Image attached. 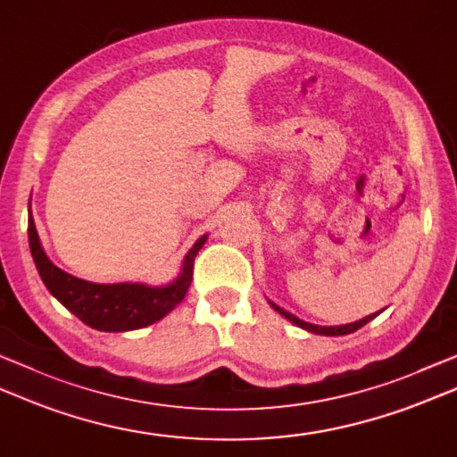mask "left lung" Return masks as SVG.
<instances>
[{
  "mask_svg": "<svg viewBox=\"0 0 457 457\" xmlns=\"http://www.w3.org/2000/svg\"><path fill=\"white\" fill-rule=\"evenodd\" d=\"M270 305L279 312V315H283L285 319L287 320H291L293 325H297V327H301V328H305V330H309V333H315V335H325V337H338V335H348V333H354V330H359L361 327H364L366 323H370V320L374 319V317H378L382 311H378V312H372V315H369V317H364V319H361V320H356V323H351V325H338V327H320V325H311V323H305V320H301L299 317H295V315H291L289 311H285V309H281L279 305H275L273 301H270Z\"/></svg>",
  "mask_w": 457,
  "mask_h": 457,
  "instance_id": "1",
  "label": "left lung"
}]
</instances>
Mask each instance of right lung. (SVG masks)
Returning <instances> with one entry per match:
<instances>
[{"label": "right lung", "mask_w": 457, "mask_h": 457, "mask_svg": "<svg viewBox=\"0 0 457 457\" xmlns=\"http://www.w3.org/2000/svg\"><path fill=\"white\" fill-rule=\"evenodd\" d=\"M31 208V205H29ZM29 249L45 287L62 307H67L85 325L104 333H124L156 323L186 297L194 275V257L208 236H202L186 253L182 271L172 283L148 287L145 283H91L69 275L45 255L29 210Z\"/></svg>", "instance_id": "right-lung-1"}]
</instances>
